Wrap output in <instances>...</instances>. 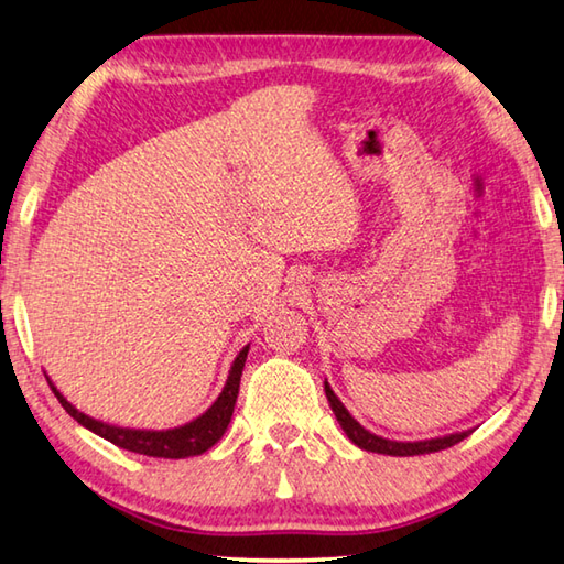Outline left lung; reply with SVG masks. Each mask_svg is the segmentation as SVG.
Masks as SVG:
<instances>
[{
	"instance_id": "8db88e82",
	"label": "left lung",
	"mask_w": 564,
	"mask_h": 564,
	"mask_svg": "<svg viewBox=\"0 0 564 564\" xmlns=\"http://www.w3.org/2000/svg\"><path fill=\"white\" fill-rule=\"evenodd\" d=\"M324 392L328 398V405H332L334 414L338 424H341V430L346 432V437L356 444V447L366 449V452H376V454H390V456H417V454H432V452H440V449H447L454 447V444H459L462 440H466L471 434V430H464V432H454V434H444V437H434V440H420V442H395V440H386V437H378V434L368 432L364 424L358 420H354V414H350L344 402L336 398V392L332 390V386L324 380Z\"/></svg>"
}]
</instances>
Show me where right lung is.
<instances>
[{
	"mask_svg": "<svg viewBox=\"0 0 564 564\" xmlns=\"http://www.w3.org/2000/svg\"><path fill=\"white\" fill-rule=\"evenodd\" d=\"M248 350H250V344L240 350L236 360H232L226 386H223L214 405H210L204 414H198L196 420H191L182 424V427H172V430L117 427V424L88 417V414L73 408L70 402L61 395V390L53 386L51 378H48V386L53 390V395L58 398L63 410H66L73 420L83 424L85 430L98 434V437L117 444L120 449L144 454V456H156V459H186V456H198L208 452L223 437V434H226L232 417V408H236V400H238L240 376H242V368H246Z\"/></svg>",
	"mask_w": 564,
	"mask_h": 564,
	"instance_id": "1",
	"label": "right lung"
}]
</instances>
